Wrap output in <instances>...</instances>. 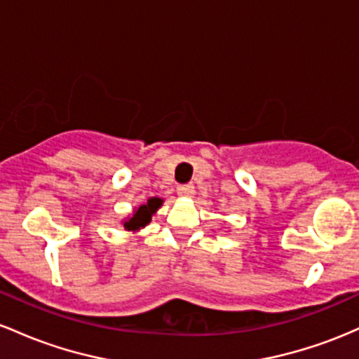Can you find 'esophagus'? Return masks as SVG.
<instances>
[{
    "mask_svg": "<svg viewBox=\"0 0 359 359\" xmlns=\"http://www.w3.org/2000/svg\"><path fill=\"white\" fill-rule=\"evenodd\" d=\"M195 193V187L193 184H180L178 195L180 196H191Z\"/></svg>",
    "mask_w": 359,
    "mask_h": 359,
    "instance_id": "obj_1",
    "label": "esophagus"
}]
</instances>
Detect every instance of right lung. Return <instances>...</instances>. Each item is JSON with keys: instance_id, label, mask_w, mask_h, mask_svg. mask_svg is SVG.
Wrapping results in <instances>:
<instances>
[{"instance_id": "right-lung-1", "label": "right lung", "mask_w": 359, "mask_h": 359, "mask_svg": "<svg viewBox=\"0 0 359 359\" xmlns=\"http://www.w3.org/2000/svg\"><path fill=\"white\" fill-rule=\"evenodd\" d=\"M161 203H163V200L161 198H149L146 205H140V207L137 208V210L134 212V215H132L130 219L123 224V227H126L127 231H137V229H140V227H146V225L151 222L152 213L158 210V208L161 207Z\"/></svg>"}]
</instances>
